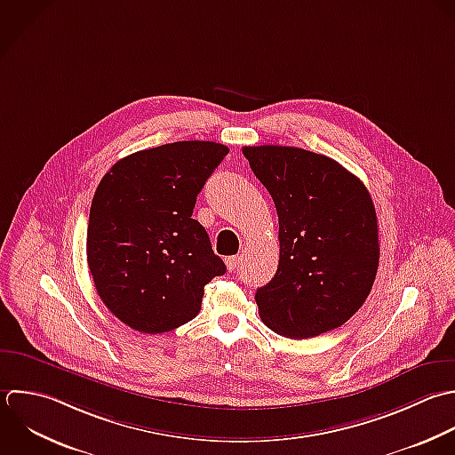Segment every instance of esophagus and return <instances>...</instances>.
I'll return each mask as SVG.
<instances>
[{
    "instance_id": "1",
    "label": "esophagus",
    "mask_w": 455,
    "mask_h": 455,
    "mask_svg": "<svg viewBox=\"0 0 455 455\" xmlns=\"http://www.w3.org/2000/svg\"><path fill=\"white\" fill-rule=\"evenodd\" d=\"M239 255H234V257H228V259H225V264H227V269L228 271H235L237 269V266H239Z\"/></svg>"
}]
</instances>
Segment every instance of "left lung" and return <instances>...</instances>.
<instances>
[{
  "mask_svg": "<svg viewBox=\"0 0 455 455\" xmlns=\"http://www.w3.org/2000/svg\"><path fill=\"white\" fill-rule=\"evenodd\" d=\"M278 212L280 262L257 289L262 323L310 339L347 323L379 266L378 216L365 184L340 163L298 147H244Z\"/></svg>",
  "mask_w": 455,
  "mask_h": 455,
  "instance_id": "left-lung-1",
  "label": "left lung"
}]
</instances>
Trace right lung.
Returning <instances> with one entry per match:
<instances>
[{
    "mask_svg": "<svg viewBox=\"0 0 455 455\" xmlns=\"http://www.w3.org/2000/svg\"><path fill=\"white\" fill-rule=\"evenodd\" d=\"M227 154L216 141L166 143L116 161L99 182L86 260L99 298L129 328L156 335L189 323L204 287L225 275L191 214Z\"/></svg>",
    "mask_w": 455,
    "mask_h": 455,
    "instance_id": "right-lung-1",
    "label": "right lung"
}]
</instances>
